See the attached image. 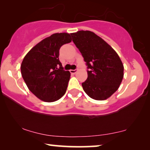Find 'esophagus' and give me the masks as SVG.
Masks as SVG:
<instances>
[{
	"instance_id": "obj_1",
	"label": "esophagus",
	"mask_w": 150,
	"mask_h": 150,
	"mask_svg": "<svg viewBox=\"0 0 150 150\" xmlns=\"http://www.w3.org/2000/svg\"><path fill=\"white\" fill-rule=\"evenodd\" d=\"M69 71H70L71 74H75L77 71V69H70Z\"/></svg>"
}]
</instances>
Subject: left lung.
<instances>
[{
    "mask_svg": "<svg viewBox=\"0 0 150 150\" xmlns=\"http://www.w3.org/2000/svg\"><path fill=\"white\" fill-rule=\"evenodd\" d=\"M87 66V79L82 83L90 98L104 100L120 87L124 65L117 53L104 40L89 30L71 33Z\"/></svg>",
    "mask_w": 150,
    "mask_h": 150,
    "instance_id": "8db88e82",
    "label": "left lung"
}]
</instances>
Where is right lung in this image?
I'll return each mask as SVG.
<instances>
[{
  "label": "right lung",
  "instance_id": "add662e5",
  "mask_svg": "<svg viewBox=\"0 0 150 150\" xmlns=\"http://www.w3.org/2000/svg\"><path fill=\"white\" fill-rule=\"evenodd\" d=\"M71 42L67 33L52 34L39 42L24 57L21 74L28 89L39 99L52 102L65 93L70 72L63 69L59 49Z\"/></svg>",
  "mask_w": 150,
  "mask_h": 150
}]
</instances>
